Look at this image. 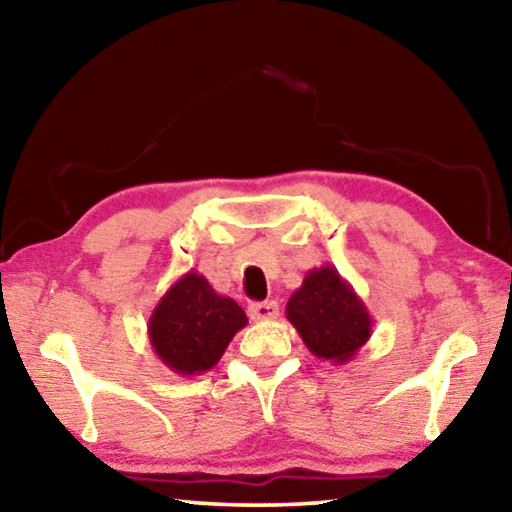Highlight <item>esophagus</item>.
I'll return each instance as SVG.
<instances>
[{"mask_svg":"<svg viewBox=\"0 0 512 512\" xmlns=\"http://www.w3.org/2000/svg\"><path fill=\"white\" fill-rule=\"evenodd\" d=\"M248 316L253 320H271L277 318V302L268 300V302H253L248 307Z\"/></svg>","mask_w":512,"mask_h":512,"instance_id":"esophagus-1","label":"esophagus"}]
</instances>
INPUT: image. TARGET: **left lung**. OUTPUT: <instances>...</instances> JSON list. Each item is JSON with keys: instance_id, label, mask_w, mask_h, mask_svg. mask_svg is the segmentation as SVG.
<instances>
[{"instance_id": "1", "label": "left lung", "mask_w": 512, "mask_h": 512, "mask_svg": "<svg viewBox=\"0 0 512 512\" xmlns=\"http://www.w3.org/2000/svg\"><path fill=\"white\" fill-rule=\"evenodd\" d=\"M287 318L314 357L336 366L352 361L372 334L368 307L332 264L305 275L287 302Z\"/></svg>"}]
</instances>
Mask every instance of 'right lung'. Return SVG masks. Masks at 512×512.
Listing matches in <instances>:
<instances>
[{
  "mask_svg": "<svg viewBox=\"0 0 512 512\" xmlns=\"http://www.w3.org/2000/svg\"><path fill=\"white\" fill-rule=\"evenodd\" d=\"M248 318L235 300L219 296L196 271L167 289L149 318V341L158 359L176 375H201L223 357Z\"/></svg>",
  "mask_w": 512,
  "mask_h": 512,
  "instance_id": "1",
  "label": "right lung"
}]
</instances>
